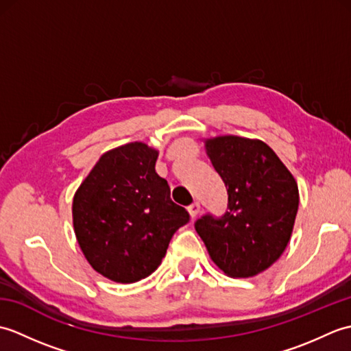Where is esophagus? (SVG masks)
<instances>
[{"label":"esophagus","mask_w":351,"mask_h":351,"mask_svg":"<svg viewBox=\"0 0 351 351\" xmlns=\"http://www.w3.org/2000/svg\"><path fill=\"white\" fill-rule=\"evenodd\" d=\"M200 210H202V206H200V204H199V202H195V204H191V205L189 206V213H190V215H191L193 219L197 217L199 213H200Z\"/></svg>","instance_id":"34e87169"}]
</instances>
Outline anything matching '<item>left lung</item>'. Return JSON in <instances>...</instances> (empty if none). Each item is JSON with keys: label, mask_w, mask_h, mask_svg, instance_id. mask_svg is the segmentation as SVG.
<instances>
[{"label": "left lung", "mask_w": 351, "mask_h": 351, "mask_svg": "<svg viewBox=\"0 0 351 351\" xmlns=\"http://www.w3.org/2000/svg\"><path fill=\"white\" fill-rule=\"evenodd\" d=\"M206 154L228 189V211L202 215L195 228L208 253L230 278H252L280 258L293 234L299 187L264 141L220 136Z\"/></svg>", "instance_id": "obj_1"}]
</instances>
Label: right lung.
<instances>
[{
	"label": "right lung",
	"mask_w": 351,
	"mask_h": 351,
	"mask_svg": "<svg viewBox=\"0 0 351 351\" xmlns=\"http://www.w3.org/2000/svg\"><path fill=\"white\" fill-rule=\"evenodd\" d=\"M158 151L134 141L104 154L80 185L72 204L73 230L96 271L119 283L152 274L178 229L185 208L155 171Z\"/></svg>",
	"instance_id": "obj_1"
}]
</instances>
